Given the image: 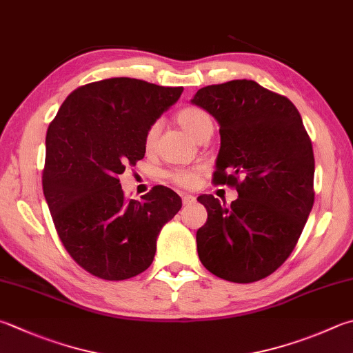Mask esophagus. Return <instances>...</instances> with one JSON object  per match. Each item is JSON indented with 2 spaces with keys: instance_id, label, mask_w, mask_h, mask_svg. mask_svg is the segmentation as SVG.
<instances>
[{
  "instance_id": "1",
  "label": "esophagus",
  "mask_w": 353,
  "mask_h": 353,
  "mask_svg": "<svg viewBox=\"0 0 353 353\" xmlns=\"http://www.w3.org/2000/svg\"><path fill=\"white\" fill-rule=\"evenodd\" d=\"M196 203V198L194 195H183V204L188 208V205H192Z\"/></svg>"
}]
</instances>
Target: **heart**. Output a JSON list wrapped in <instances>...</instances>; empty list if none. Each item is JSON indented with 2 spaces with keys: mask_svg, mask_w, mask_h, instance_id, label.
Instances as JSON below:
<instances>
[{
  "mask_svg": "<svg viewBox=\"0 0 353 353\" xmlns=\"http://www.w3.org/2000/svg\"><path fill=\"white\" fill-rule=\"evenodd\" d=\"M178 123L183 125L184 130H188L189 134L199 139L209 129H214V124H212V118L209 117L208 112H204L199 108H184L176 114ZM159 132V124L154 123L145 132L144 138V145L145 149H152L155 144V139ZM169 178L174 181L176 185H181V188H192L196 183V170L192 169H176L170 172Z\"/></svg>",
  "mask_w": 353,
  "mask_h": 353,
  "instance_id": "heart-1",
  "label": "heart"
}]
</instances>
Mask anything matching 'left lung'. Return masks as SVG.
<instances>
[{
	"instance_id": "obj_1",
	"label": "left lung",
	"mask_w": 353,
	"mask_h": 353,
	"mask_svg": "<svg viewBox=\"0 0 353 353\" xmlns=\"http://www.w3.org/2000/svg\"><path fill=\"white\" fill-rule=\"evenodd\" d=\"M192 103L219 124L215 184L238 192L230 205L198 196L208 210L198 256L225 281H259L289 258L314 205L310 138L294 103L252 79L205 85Z\"/></svg>"
}]
</instances>
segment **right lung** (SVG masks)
<instances>
[{"instance_id": "1", "label": "right lung", "mask_w": 353, "mask_h": 353, "mask_svg": "<svg viewBox=\"0 0 353 353\" xmlns=\"http://www.w3.org/2000/svg\"><path fill=\"white\" fill-rule=\"evenodd\" d=\"M183 88L135 78L89 83L64 99L46 135L43 192L58 236L84 270L108 281L149 268L181 198L157 185L128 199L118 175L144 158L145 132Z\"/></svg>"}]
</instances>
